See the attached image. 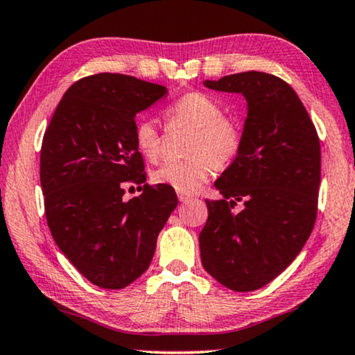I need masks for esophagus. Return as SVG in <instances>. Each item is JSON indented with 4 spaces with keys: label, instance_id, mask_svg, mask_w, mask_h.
<instances>
[{
    "label": "esophagus",
    "instance_id": "34e87169",
    "mask_svg": "<svg viewBox=\"0 0 355 355\" xmlns=\"http://www.w3.org/2000/svg\"><path fill=\"white\" fill-rule=\"evenodd\" d=\"M178 198H179V202H189V200H192V195L178 192Z\"/></svg>",
    "mask_w": 355,
    "mask_h": 355
}]
</instances>
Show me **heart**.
Returning <instances> with one entry per match:
<instances>
[{"label":"heart","mask_w":355,"mask_h":355,"mask_svg":"<svg viewBox=\"0 0 355 355\" xmlns=\"http://www.w3.org/2000/svg\"><path fill=\"white\" fill-rule=\"evenodd\" d=\"M171 123H186L195 128L187 153L192 158L166 162L152 174L153 182L168 186L178 192L192 193L211 176L214 166H227L239 155L241 135L239 128L225 120V112L218 101L203 92H187L174 101L166 110ZM135 146L148 162L162 155V136L157 123L142 116L135 123Z\"/></svg>","instance_id":"heart-1"}]
</instances>
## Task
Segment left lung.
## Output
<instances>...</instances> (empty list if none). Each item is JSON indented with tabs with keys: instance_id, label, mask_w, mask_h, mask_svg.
<instances>
[{
	"instance_id": "left-lung-1",
	"label": "left lung",
	"mask_w": 355,
	"mask_h": 355,
	"mask_svg": "<svg viewBox=\"0 0 355 355\" xmlns=\"http://www.w3.org/2000/svg\"><path fill=\"white\" fill-rule=\"evenodd\" d=\"M207 88L239 92L246 120L239 155L207 200L200 256L209 275L234 291H253L282 274L314 229L320 186V142L295 89L275 75L243 71ZM244 202L235 212L233 207Z\"/></svg>"
}]
</instances>
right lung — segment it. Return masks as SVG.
Wrapping results in <instances>:
<instances>
[{
  "instance_id": "obj_1",
  "label": "right lung",
  "mask_w": 355,
  "mask_h": 355,
  "mask_svg": "<svg viewBox=\"0 0 355 355\" xmlns=\"http://www.w3.org/2000/svg\"><path fill=\"white\" fill-rule=\"evenodd\" d=\"M168 92L121 73L85 76L60 99L40 157L44 213L53 239L91 284L120 290L148 269L157 239L178 207L174 189L144 184L135 118Z\"/></svg>"
}]
</instances>
